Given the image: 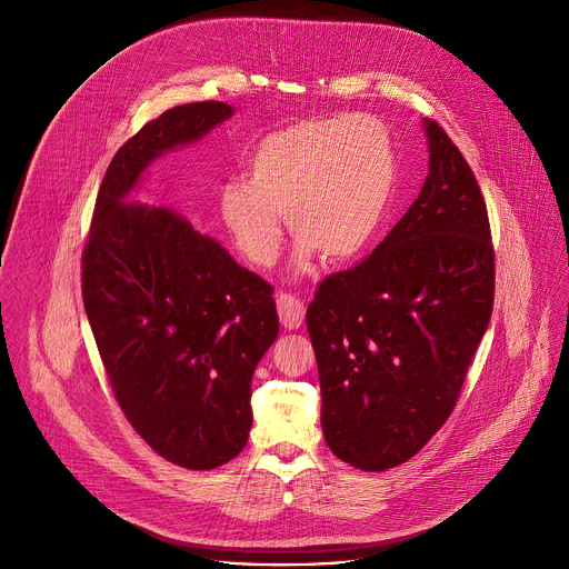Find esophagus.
<instances>
[{"label":"esophagus","instance_id":"34e87169","mask_svg":"<svg viewBox=\"0 0 569 569\" xmlns=\"http://www.w3.org/2000/svg\"><path fill=\"white\" fill-rule=\"evenodd\" d=\"M277 308H279L281 323H283L288 331H297L301 327L303 315H306V306H303V301L299 297L281 292L277 297Z\"/></svg>","mask_w":569,"mask_h":569}]
</instances>
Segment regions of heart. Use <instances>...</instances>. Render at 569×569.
I'll return each mask as SVG.
<instances>
[{
    "mask_svg": "<svg viewBox=\"0 0 569 569\" xmlns=\"http://www.w3.org/2000/svg\"><path fill=\"white\" fill-rule=\"evenodd\" d=\"M246 178L218 189V216L233 250L270 268L286 224L297 242V270L315 254L329 263L358 259L387 218L396 157L387 126L371 117L306 119L266 134L248 157Z\"/></svg>",
    "mask_w": 569,
    "mask_h": 569,
    "instance_id": "obj_1",
    "label": "heart"
}]
</instances>
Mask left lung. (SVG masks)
<instances>
[{"mask_svg":"<svg viewBox=\"0 0 569 569\" xmlns=\"http://www.w3.org/2000/svg\"><path fill=\"white\" fill-rule=\"evenodd\" d=\"M423 126L430 173L419 198L362 263L323 279L306 310L323 439L367 472L405 463L448 421L493 310L483 196L446 130Z\"/></svg>","mask_w":569,"mask_h":569,"instance_id":"left-lung-1","label":"left lung"}]
</instances>
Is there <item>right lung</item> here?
<instances>
[{"label": "right lung", "instance_id": "add662e5", "mask_svg": "<svg viewBox=\"0 0 569 569\" xmlns=\"http://www.w3.org/2000/svg\"><path fill=\"white\" fill-rule=\"evenodd\" d=\"M222 101L148 121L112 157L83 250V303L137 435L189 470L233 459L252 430V376L279 336L272 286L167 207L126 202L159 154L227 121Z\"/></svg>", "mask_w": 569, "mask_h": 569}]
</instances>
